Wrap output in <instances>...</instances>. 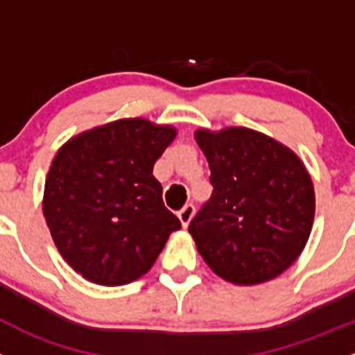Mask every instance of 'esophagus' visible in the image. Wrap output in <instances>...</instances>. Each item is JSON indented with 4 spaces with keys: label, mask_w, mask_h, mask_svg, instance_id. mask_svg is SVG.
<instances>
[{
    "label": "esophagus",
    "mask_w": 355,
    "mask_h": 355,
    "mask_svg": "<svg viewBox=\"0 0 355 355\" xmlns=\"http://www.w3.org/2000/svg\"><path fill=\"white\" fill-rule=\"evenodd\" d=\"M194 213H196V206L192 205V202L185 205L184 208H182L180 211H178V218H180L182 225L187 227L189 223H191V220H192V216H194Z\"/></svg>",
    "instance_id": "34e87169"
}]
</instances>
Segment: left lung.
I'll return each mask as SVG.
<instances>
[{
  "instance_id": "8db88e82",
  "label": "left lung",
  "mask_w": 355,
  "mask_h": 355,
  "mask_svg": "<svg viewBox=\"0 0 355 355\" xmlns=\"http://www.w3.org/2000/svg\"><path fill=\"white\" fill-rule=\"evenodd\" d=\"M194 137L213 185L211 198L189 225L199 254L229 283L274 279L297 260L311 236V175L293 150L254 130H198Z\"/></svg>"
}]
</instances>
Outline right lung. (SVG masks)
Returning a JSON list of instances; mask_svg holds the SVG:
<instances>
[{
    "label": "right lung",
    "instance_id": "right-lung-1",
    "mask_svg": "<svg viewBox=\"0 0 355 355\" xmlns=\"http://www.w3.org/2000/svg\"><path fill=\"white\" fill-rule=\"evenodd\" d=\"M177 130L128 118L83 132L55 154L43 215L58 253L85 279L121 286L149 272L180 220L154 163Z\"/></svg>",
    "mask_w": 355,
    "mask_h": 355
}]
</instances>
